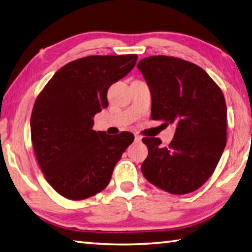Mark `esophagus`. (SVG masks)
<instances>
[{
  "mask_svg": "<svg viewBox=\"0 0 252 252\" xmlns=\"http://www.w3.org/2000/svg\"><path fill=\"white\" fill-rule=\"evenodd\" d=\"M134 140H135V142H141V140H142V137H141L140 135H137V134H135V135H134Z\"/></svg>",
  "mask_w": 252,
  "mask_h": 252,
  "instance_id": "esophagus-1",
  "label": "esophagus"
}]
</instances>
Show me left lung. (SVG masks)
I'll return each instance as SVG.
<instances>
[{
    "label": "left lung",
    "mask_w": 252,
    "mask_h": 252,
    "mask_svg": "<svg viewBox=\"0 0 252 252\" xmlns=\"http://www.w3.org/2000/svg\"><path fill=\"white\" fill-rule=\"evenodd\" d=\"M137 67L152 91V119L177 126L167 147L158 137H143L149 149L143 175L169 193L193 192L213 174L226 146L223 92L203 68L180 58L152 56Z\"/></svg>",
    "instance_id": "1"
}]
</instances>
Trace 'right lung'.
Segmentation results:
<instances>
[{"mask_svg": "<svg viewBox=\"0 0 252 252\" xmlns=\"http://www.w3.org/2000/svg\"><path fill=\"white\" fill-rule=\"evenodd\" d=\"M136 54L90 56L65 64L39 94L32 111L33 152L44 178L59 194L84 200L99 193L134 140L94 131L97 112L108 107L109 87L125 77Z\"/></svg>", "mask_w": 252, "mask_h": 252, "instance_id": "right-lung-1", "label": "right lung"}]
</instances>
